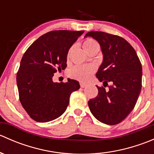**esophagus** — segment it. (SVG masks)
Segmentation results:
<instances>
[{
    "mask_svg": "<svg viewBox=\"0 0 154 154\" xmlns=\"http://www.w3.org/2000/svg\"><path fill=\"white\" fill-rule=\"evenodd\" d=\"M80 87H81V88H84V87H86L87 86L86 83H83V82H80Z\"/></svg>",
    "mask_w": 154,
    "mask_h": 154,
    "instance_id": "obj_1",
    "label": "esophagus"
}]
</instances>
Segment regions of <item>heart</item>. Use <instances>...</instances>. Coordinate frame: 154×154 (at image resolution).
<instances>
[{"label": "heart", "instance_id": "1", "mask_svg": "<svg viewBox=\"0 0 154 154\" xmlns=\"http://www.w3.org/2000/svg\"><path fill=\"white\" fill-rule=\"evenodd\" d=\"M97 46V43L92 38H86L83 42V48L86 52ZM95 68L93 66H76L69 70L68 74L72 78L86 81L90 78Z\"/></svg>", "mask_w": 154, "mask_h": 154}]
</instances>
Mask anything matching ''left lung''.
Instances as JSON below:
<instances>
[{"label":"left lung","mask_w":154,"mask_h":154,"mask_svg":"<svg viewBox=\"0 0 154 154\" xmlns=\"http://www.w3.org/2000/svg\"><path fill=\"white\" fill-rule=\"evenodd\" d=\"M98 42L103 63L96 76L105 87H99L98 94L88 102L91 114L99 122L115 125L125 120L134 108L142 88V68L131 45L119 35L91 31L85 37Z\"/></svg>","instance_id":"obj_1"}]
</instances>
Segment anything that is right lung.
<instances>
[{"instance_id": "obj_1", "label": "right lung", "mask_w": 154, "mask_h": 154, "mask_svg": "<svg viewBox=\"0 0 154 154\" xmlns=\"http://www.w3.org/2000/svg\"><path fill=\"white\" fill-rule=\"evenodd\" d=\"M83 32L51 31L35 40L24 53L17 73V86L21 105L35 122H51L62 116L71 94L80 88L77 80L54 83L53 76L67 67L68 50Z\"/></svg>"}]
</instances>
